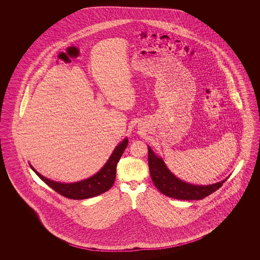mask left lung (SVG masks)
<instances>
[{"label":"left lung","instance_id":"obj_1","mask_svg":"<svg viewBox=\"0 0 260 260\" xmlns=\"http://www.w3.org/2000/svg\"><path fill=\"white\" fill-rule=\"evenodd\" d=\"M149 171L151 178L157 189L164 195L177 200H202L208 197L228 179L210 185H195L176 177L166 166L162 159L158 157L148 146Z\"/></svg>","mask_w":260,"mask_h":260}]
</instances>
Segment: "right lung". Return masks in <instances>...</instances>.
Masks as SVG:
<instances>
[{
	"label": "right lung",
	"instance_id": "1",
	"mask_svg": "<svg viewBox=\"0 0 260 260\" xmlns=\"http://www.w3.org/2000/svg\"><path fill=\"white\" fill-rule=\"evenodd\" d=\"M127 138H124L121 143H119L116 146V148L114 149L108 161H106L103 168L94 175L88 177L87 179L73 183H62L50 180L44 175H42L41 173H38L30 164L29 166L33 170V172L36 173L46 184H48L50 188H52L54 191H56L62 196L72 200L92 198L108 191L114 184L116 178L117 164L120 161L124 149L127 146Z\"/></svg>",
	"mask_w": 260,
	"mask_h": 260
}]
</instances>
